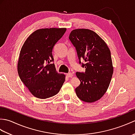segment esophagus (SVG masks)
<instances>
[{
	"instance_id": "34e87169",
	"label": "esophagus",
	"mask_w": 135,
	"mask_h": 135,
	"mask_svg": "<svg viewBox=\"0 0 135 135\" xmlns=\"http://www.w3.org/2000/svg\"><path fill=\"white\" fill-rule=\"evenodd\" d=\"M67 76L68 77V78H72L73 76V74L72 73H68L67 74Z\"/></svg>"
}]
</instances>
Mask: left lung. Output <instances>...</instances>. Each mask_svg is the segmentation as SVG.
Segmentation results:
<instances>
[{"instance_id": "1", "label": "left lung", "mask_w": 135, "mask_h": 135, "mask_svg": "<svg viewBox=\"0 0 135 135\" xmlns=\"http://www.w3.org/2000/svg\"><path fill=\"white\" fill-rule=\"evenodd\" d=\"M69 39L76 49L79 64L85 68V73H76L81 82L75 89L76 95L85 102H96L106 92L113 74L110 50L105 42L90 30H74ZM81 59L86 64L81 62Z\"/></svg>"}]
</instances>
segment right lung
<instances>
[{
    "instance_id": "obj_1",
    "label": "right lung",
    "mask_w": 135,
    "mask_h": 135,
    "mask_svg": "<svg viewBox=\"0 0 135 135\" xmlns=\"http://www.w3.org/2000/svg\"><path fill=\"white\" fill-rule=\"evenodd\" d=\"M66 28L35 31L25 41L20 51L17 70L21 81L36 97L45 99L59 92L65 75L57 73L52 50Z\"/></svg>"
}]
</instances>
